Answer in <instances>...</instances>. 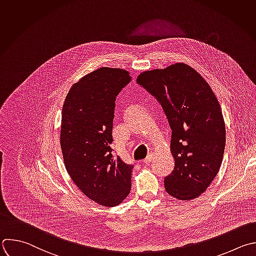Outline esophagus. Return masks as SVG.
<instances>
[{"mask_svg": "<svg viewBox=\"0 0 256 256\" xmlns=\"http://www.w3.org/2000/svg\"><path fill=\"white\" fill-rule=\"evenodd\" d=\"M152 154H150V156H148L144 158V162L146 164H148L152 162Z\"/></svg>", "mask_w": 256, "mask_h": 256, "instance_id": "1", "label": "esophagus"}]
</instances>
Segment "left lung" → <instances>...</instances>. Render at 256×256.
<instances>
[{
    "label": "left lung",
    "mask_w": 256,
    "mask_h": 256,
    "mask_svg": "<svg viewBox=\"0 0 256 256\" xmlns=\"http://www.w3.org/2000/svg\"><path fill=\"white\" fill-rule=\"evenodd\" d=\"M136 82L162 106L172 130L173 172L164 180L168 195L192 200L219 172L226 132L220 104L205 79L185 63L148 70Z\"/></svg>",
    "instance_id": "left-lung-1"
}]
</instances>
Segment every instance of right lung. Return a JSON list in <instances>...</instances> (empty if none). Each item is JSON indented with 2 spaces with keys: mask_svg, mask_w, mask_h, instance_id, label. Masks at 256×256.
<instances>
[{
  "mask_svg": "<svg viewBox=\"0 0 256 256\" xmlns=\"http://www.w3.org/2000/svg\"><path fill=\"white\" fill-rule=\"evenodd\" d=\"M126 70L102 67L83 76L62 108L60 144L67 172L92 201L114 207L130 194L134 164L112 154L116 98L130 83Z\"/></svg>",
  "mask_w": 256,
  "mask_h": 256,
  "instance_id": "1",
  "label": "right lung"
}]
</instances>
